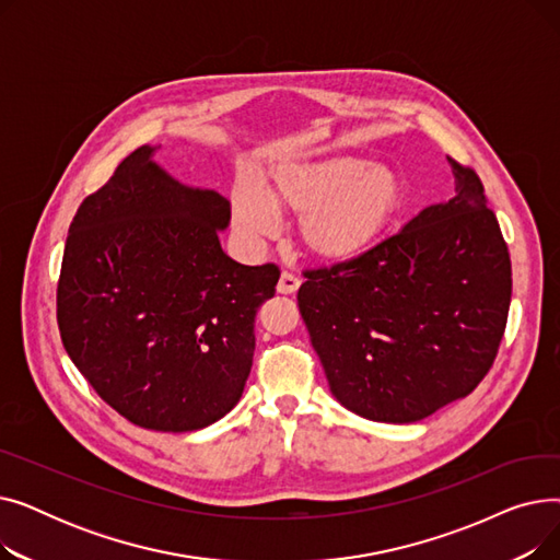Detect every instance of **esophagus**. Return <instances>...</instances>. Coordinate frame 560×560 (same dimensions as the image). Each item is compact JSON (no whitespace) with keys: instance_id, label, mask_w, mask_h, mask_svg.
Listing matches in <instances>:
<instances>
[{"instance_id":"34e87169","label":"esophagus","mask_w":560,"mask_h":560,"mask_svg":"<svg viewBox=\"0 0 560 560\" xmlns=\"http://www.w3.org/2000/svg\"><path fill=\"white\" fill-rule=\"evenodd\" d=\"M302 285V279L298 275H292L288 270L281 272V279L277 283V290L281 292V295H292V292H298Z\"/></svg>"}]
</instances>
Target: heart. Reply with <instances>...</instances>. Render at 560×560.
<instances>
[{
    "label": "heart",
    "instance_id": "1",
    "mask_svg": "<svg viewBox=\"0 0 560 560\" xmlns=\"http://www.w3.org/2000/svg\"><path fill=\"white\" fill-rule=\"evenodd\" d=\"M404 206L399 174L357 156H325L279 167L256 188L238 182L231 192L233 224L245 238H265L275 213L300 215L302 247L327 262L354 260L376 247Z\"/></svg>",
    "mask_w": 560,
    "mask_h": 560
}]
</instances>
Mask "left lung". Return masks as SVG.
Masks as SVG:
<instances>
[{"instance_id": "left-lung-1", "label": "left lung", "mask_w": 560, "mask_h": 560, "mask_svg": "<svg viewBox=\"0 0 560 560\" xmlns=\"http://www.w3.org/2000/svg\"><path fill=\"white\" fill-rule=\"evenodd\" d=\"M456 195L368 254L306 270L300 313L334 397L408 424L472 393L511 306V256L472 167L450 159Z\"/></svg>"}]
</instances>
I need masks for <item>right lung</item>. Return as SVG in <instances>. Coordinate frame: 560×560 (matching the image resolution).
<instances>
[{
  "label": "right lung",
  "mask_w": 560,
  "mask_h": 560,
  "mask_svg": "<svg viewBox=\"0 0 560 560\" xmlns=\"http://www.w3.org/2000/svg\"><path fill=\"white\" fill-rule=\"evenodd\" d=\"M142 144L70 224L56 319L72 363L129 422L197 431L238 404L275 262L241 265L218 233L231 206L188 188Z\"/></svg>",
  "instance_id": "obj_1"
}]
</instances>
